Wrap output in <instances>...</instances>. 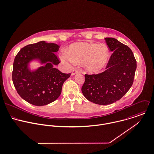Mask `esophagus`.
<instances>
[{
  "label": "esophagus",
  "mask_w": 154,
  "mask_h": 154,
  "mask_svg": "<svg viewBox=\"0 0 154 154\" xmlns=\"http://www.w3.org/2000/svg\"><path fill=\"white\" fill-rule=\"evenodd\" d=\"M79 72H80V71H79V69H74L72 70L71 74H72V75H75V74H78V73H79Z\"/></svg>",
  "instance_id": "34e87169"
}]
</instances>
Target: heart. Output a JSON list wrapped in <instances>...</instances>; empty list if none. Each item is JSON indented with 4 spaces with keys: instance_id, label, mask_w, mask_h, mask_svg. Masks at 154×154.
<instances>
[{
    "instance_id": "obj_1",
    "label": "heart",
    "mask_w": 154,
    "mask_h": 154,
    "mask_svg": "<svg viewBox=\"0 0 154 154\" xmlns=\"http://www.w3.org/2000/svg\"><path fill=\"white\" fill-rule=\"evenodd\" d=\"M66 55L62 57L64 60L75 63H83L88 72L97 73L108 64L110 52L108 47L103 43L77 42L69 46Z\"/></svg>"
}]
</instances>
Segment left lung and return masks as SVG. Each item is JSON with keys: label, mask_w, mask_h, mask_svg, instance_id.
I'll return each mask as SVG.
<instances>
[{"label": "left lung", "mask_w": 154, "mask_h": 154, "mask_svg": "<svg viewBox=\"0 0 154 154\" xmlns=\"http://www.w3.org/2000/svg\"><path fill=\"white\" fill-rule=\"evenodd\" d=\"M111 51L106 69L97 74H85L82 91L89 101L109 105L120 100L131 87L136 69V61L131 50L118 40L105 38Z\"/></svg>", "instance_id": "obj_1"}]
</instances>
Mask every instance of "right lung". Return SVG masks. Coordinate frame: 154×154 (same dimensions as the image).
<instances>
[{
	"instance_id": "obj_1",
	"label": "right lung",
	"mask_w": 154,
	"mask_h": 154,
	"mask_svg": "<svg viewBox=\"0 0 154 154\" xmlns=\"http://www.w3.org/2000/svg\"><path fill=\"white\" fill-rule=\"evenodd\" d=\"M59 45L40 41L22 48L16 55L12 81L19 95L35 106L48 105L60 96L64 82L71 73H62L54 67L60 63L55 55ZM37 60L42 66L31 70L29 63Z\"/></svg>"
}]
</instances>
